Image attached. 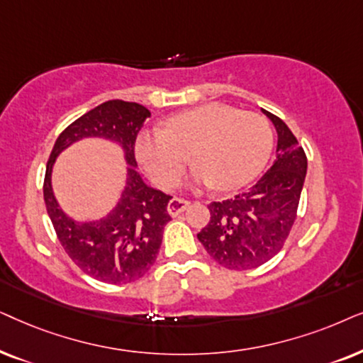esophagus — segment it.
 I'll use <instances>...</instances> for the list:
<instances>
[{"label": "esophagus", "mask_w": 363, "mask_h": 363, "mask_svg": "<svg viewBox=\"0 0 363 363\" xmlns=\"http://www.w3.org/2000/svg\"><path fill=\"white\" fill-rule=\"evenodd\" d=\"M187 206H189V202H187V201L179 199V197H174V199L169 201V204H167L169 216H172V217L179 216L181 212H184L187 209Z\"/></svg>", "instance_id": "esophagus-1"}]
</instances>
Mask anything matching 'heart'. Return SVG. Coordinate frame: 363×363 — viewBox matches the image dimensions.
<instances>
[{
  "label": "heart",
  "instance_id": "obj_1",
  "mask_svg": "<svg viewBox=\"0 0 363 363\" xmlns=\"http://www.w3.org/2000/svg\"><path fill=\"white\" fill-rule=\"evenodd\" d=\"M272 144V128L262 114L207 103L171 116L164 128L143 129L134 151L161 187L177 184L191 152L197 184L234 191L262 171Z\"/></svg>",
  "mask_w": 363,
  "mask_h": 363
}]
</instances>
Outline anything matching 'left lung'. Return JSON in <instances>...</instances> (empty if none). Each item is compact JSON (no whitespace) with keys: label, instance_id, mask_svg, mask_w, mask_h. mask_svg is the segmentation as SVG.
I'll list each match as a JSON object with an SVG mask.
<instances>
[{"label":"left lung","instance_id":"8db88e82","mask_svg":"<svg viewBox=\"0 0 363 363\" xmlns=\"http://www.w3.org/2000/svg\"><path fill=\"white\" fill-rule=\"evenodd\" d=\"M262 113L277 131L272 167L242 194L211 202V219L197 239L207 254L230 270L262 265L284 247L296 222L306 181L307 156L282 119Z\"/></svg>","mask_w":363,"mask_h":363}]
</instances>
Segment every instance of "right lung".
<instances>
[{
    "label": "right lung",
    "instance_id": "right-lung-1",
    "mask_svg": "<svg viewBox=\"0 0 363 363\" xmlns=\"http://www.w3.org/2000/svg\"><path fill=\"white\" fill-rule=\"evenodd\" d=\"M147 118L151 113L141 104L106 101L67 125L56 139L46 164L43 194L57 239L77 267L106 284H129L141 279L156 262L164 225L171 220L167 204L172 197L149 187L134 169L138 167L134 143ZM86 137L118 142L130 167L126 187L115 209L99 221L77 223L57 204L50 174L55 157Z\"/></svg>",
    "mask_w": 363,
    "mask_h": 363
}]
</instances>
